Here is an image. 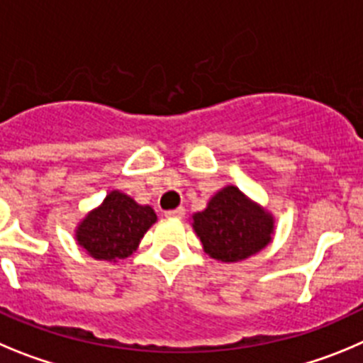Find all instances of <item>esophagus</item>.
I'll return each mask as SVG.
<instances>
[{"label":"esophagus","mask_w":363,"mask_h":363,"mask_svg":"<svg viewBox=\"0 0 363 363\" xmlns=\"http://www.w3.org/2000/svg\"><path fill=\"white\" fill-rule=\"evenodd\" d=\"M184 215H186V210L182 208V206H179V208H175V210L166 211V217L168 218H182Z\"/></svg>","instance_id":"34e87169"}]
</instances>
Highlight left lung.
Instances as JSON below:
<instances>
[{
	"label": "left lung",
	"mask_w": 363,
	"mask_h": 363,
	"mask_svg": "<svg viewBox=\"0 0 363 363\" xmlns=\"http://www.w3.org/2000/svg\"><path fill=\"white\" fill-rule=\"evenodd\" d=\"M191 226L211 259L240 262L271 242L275 217L237 186L228 184L210 199L204 210L191 215Z\"/></svg>",
	"instance_id": "obj_1"
}]
</instances>
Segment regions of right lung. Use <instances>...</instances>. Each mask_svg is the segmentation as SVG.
I'll use <instances>...</instances> for the list:
<instances>
[{
  "mask_svg": "<svg viewBox=\"0 0 363 363\" xmlns=\"http://www.w3.org/2000/svg\"><path fill=\"white\" fill-rule=\"evenodd\" d=\"M157 222L152 206L112 189L104 201L77 224L76 242L92 259L117 262L139 247L146 231Z\"/></svg>",
  "mask_w": 363,
  "mask_h": 363,
  "instance_id": "right-lung-1",
  "label": "right lung"
}]
</instances>
